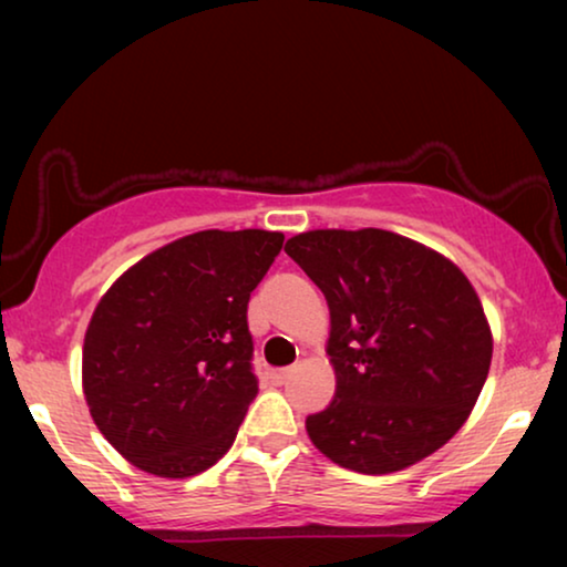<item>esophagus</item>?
I'll list each match as a JSON object with an SVG mask.
<instances>
[{
    "label": "esophagus",
    "instance_id": "obj_1",
    "mask_svg": "<svg viewBox=\"0 0 567 567\" xmlns=\"http://www.w3.org/2000/svg\"><path fill=\"white\" fill-rule=\"evenodd\" d=\"M268 379H270V382H274V384H284L286 379H289V369H274V371H270V374H268Z\"/></svg>",
    "mask_w": 567,
    "mask_h": 567
}]
</instances>
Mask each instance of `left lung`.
I'll list each match as a JSON object with an SVG mask.
<instances>
[{
  "label": "left lung",
  "mask_w": 567,
  "mask_h": 567,
  "mask_svg": "<svg viewBox=\"0 0 567 567\" xmlns=\"http://www.w3.org/2000/svg\"><path fill=\"white\" fill-rule=\"evenodd\" d=\"M286 255L330 307L336 398L307 415L312 444L340 467L386 475L446 444L475 408L493 359L467 276L384 229H315Z\"/></svg>",
  "instance_id": "8db88e82"
}]
</instances>
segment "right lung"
<instances>
[{"instance_id": "obj_1", "label": "right lung", "mask_w": 567, "mask_h": 567, "mask_svg": "<svg viewBox=\"0 0 567 567\" xmlns=\"http://www.w3.org/2000/svg\"><path fill=\"white\" fill-rule=\"evenodd\" d=\"M281 231L206 229L146 255L92 315L82 382L100 433L159 477L198 475L258 394L247 301Z\"/></svg>"}]
</instances>
